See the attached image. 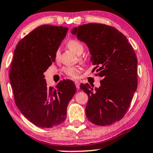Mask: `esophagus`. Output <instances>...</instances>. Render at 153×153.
I'll use <instances>...</instances> for the list:
<instances>
[{"instance_id":"esophagus-1","label":"esophagus","mask_w":153,"mask_h":153,"mask_svg":"<svg viewBox=\"0 0 153 153\" xmlns=\"http://www.w3.org/2000/svg\"><path fill=\"white\" fill-rule=\"evenodd\" d=\"M74 83H75V85H76V88L79 89V87H80V83H79V82L77 81H74Z\"/></svg>"}]
</instances>
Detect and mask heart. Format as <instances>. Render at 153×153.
<instances>
[{
	"mask_svg": "<svg viewBox=\"0 0 153 153\" xmlns=\"http://www.w3.org/2000/svg\"><path fill=\"white\" fill-rule=\"evenodd\" d=\"M67 46L70 50L76 55L82 53L83 51V46L79 41L76 39H71L68 42ZM59 56V51H57L55 53V58L57 59ZM63 71L68 76L71 78H76L81 72V68L78 66H68L63 68Z\"/></svg>",
	"mask_w": 153,
	"mask_h": 153,
	"instance_id": "obj_1",
	"label": "heart"
}]
</instances>
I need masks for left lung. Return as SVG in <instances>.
Wrapping results in <instances>:
<instances>
[{
  "label": "left lung",
  "instance_id": "8db88e82",
  "mask_svg": "<svg viewBox=\"0 0 153 153\" xmlns=\"http://www.w3.org/2000/svg\"><path fill=\"white\" fill-rule=\"evenodd\" d=\"M88 46L90 61L102 78L99 88L88 83L80 88L88 96L86 116L98 126L111 125L123 118L137 90V60L126 37L115 28L89 23L72 29Z\"/></svg>",
  "mask_w": 153,
  "mask_h": 153
}]
</instances>
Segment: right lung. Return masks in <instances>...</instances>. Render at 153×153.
I'll use <instances>...</instances> for the list:
<instances>
[{"instance_id": "1", "label": "right lung", "mask_w": 153, "mask_h": 153, "mask_svg": "<svg viewBox=\"0 0 153 153\" xmlns=\"http://www.w3.org/2000/svg\"><path fill=\"white\" fill-rule=\"evenodd\" d=\"M68 29L48 25L33 30L18 42L9 71L16 106L28 120L52 128L66 118L67 107L76 92L72 81L48 87L44 72L55 62V53Z\"/></svg>"}]
</instances>
